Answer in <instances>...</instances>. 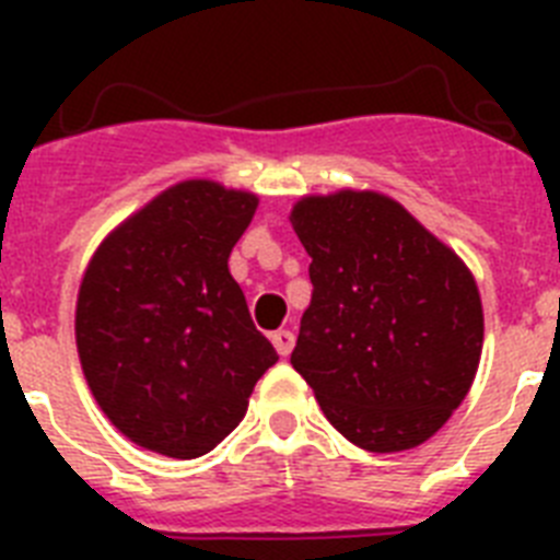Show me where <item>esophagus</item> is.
Listing matches in <instances>:
<instances>
[{
  "mask_svg": "<svg viewBox=\"0 0 560 560\" xmlns=\"http://www.w3.org/2000/svg\"><path fill=\"white\" fill-rule=\"evenodd\" d=\"M271 345H275V350L280 355H289L291 350H294V334H291V330H275V334H271Z\"/></svg>",
  "mask_w": 560,
  "mask_h": 560,
  "instance_id": "obj_1",
  "label": "esophagus"
}]
</instances>
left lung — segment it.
<instances>
[{
    "mask_svg": "<svg viewBox=\"0 0 560 560\" xmlns=\"http://www.w3.org/2000/svg\"><path fill=\"white\" fill-rule=\"evenodd\" d=\"M291 226L314 285L294 370L359 448L427 443L463 404L482 355V303L468 266L373 190L305 196Z\"/></svg>",
    "mask_w": 560,
    "mask_h": 560,
    "instance_id": "left-lung-1",
    "label": "left lung"
}]
</instances>
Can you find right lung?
Segmentation results:
<instances>
[{
	"label": "right lung",
	"mask_w": 560,
	"mask_h": 560,
	"mask_svg": "<svg viewBox=\"0 0 560 560\" xmlns=\"http://www.w3.org/2000/svg\"><path fill=\"white\" fill-rule=\"evenodd\" d=\"M255 210V192L179 182L122 221L83 271V375L106 418L148 452H212L277 361L226 266Z\"/></svg>",
	"instance_id": "right-lung-1"
}]
</instances>
